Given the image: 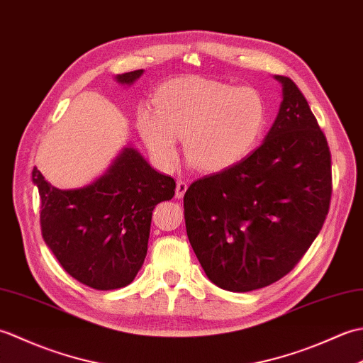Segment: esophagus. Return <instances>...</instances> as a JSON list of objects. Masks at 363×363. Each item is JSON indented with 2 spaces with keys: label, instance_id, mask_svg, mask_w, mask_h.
Listing matches in <instances>:
<instances>
[{
  "label": "esophagus",
  "instance_id": "34e87169",
  "mask_svg": "<svg viewBox=\"0 0 363 363\" xmlns=\"http://www.w3.org/2000/svg\"><path fill=\"white\" fill-rule=\"evenodd\" d=\"M187 182L186 181H177L176 182V198L177 199H181V198H184V195H186V191H187Z\"/></svg>",
  "mask_w": 363,
  "mask_h": 363
}]
</instances>
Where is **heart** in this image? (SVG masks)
I'll return each instance as SVG.
<instances>
[{"mask_svg": "<svg viewBox=\"0 0 363 363\" xmlns=\"http://www.w3.org/2000/svg\"><path fill=\"white\" fill-rule=\"evenodd\" d=\"M154 109L143 106L137 112L138 133L152 160L173 168L181 137L186 157L204 173L226 172L248 157L267 118L257 91L198 76L162 84Z\"/></svg>", "mask_w": 363, "mask_h": 363, "instance_id": "b5f03b06", "label": "heart"}]
</instances>
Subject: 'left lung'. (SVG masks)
Here are the masks:
<instances>
[{
	"label": "left lung",
	"mask_w": 363,
	"mask_h": 363,
	"mask_svg": "<svg viewBox=\"0 0 363 363\" xmlns=\"http://www.w3.org/2000/svg\"><path fill=\"white\" fill-rule=\"evenodd\" d=\"M279 112L256 151L184 195L189 242L220 289L251 291L279 281L309 250L333 191L330 151L309 103L287 76Z\"/></svg>",
	"instance_id": "obj_1"
}]
</instances>
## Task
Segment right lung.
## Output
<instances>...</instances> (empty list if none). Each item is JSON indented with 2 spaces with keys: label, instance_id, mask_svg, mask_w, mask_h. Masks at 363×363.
<instances>
[{
  "label": "right lung",
  "instance_id": "right-lung-1",
  "mask_svg": "<svg viewBox=\"0 0 363 363\" xmlns=\"http://www.w3.org/2000/svg\"><path fill=\"white\" fill-rule=\"evenodd\" d=\"M143 70L117 74L130 86ZM45 243L65 272L96 290L134 281L148 251L152 211L174 196L173 177L156 172L133 146H125L106 173L86 187L60 190L34 167Z\"/></svg>",
  "mask_w": 363,
  "mask_h": 363
}]
</instances>
